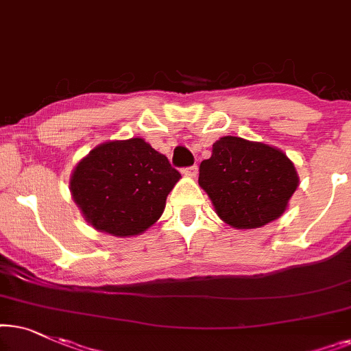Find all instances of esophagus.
<instances>
[{
	"label": "esophagus",
	"mask_w": 351,
	"mask_h": 351,
	"mask_svg": "<svg viewBox=\"0 0 351 351\" xmlns=\"http://www.w3.org/2000/svg\"><path fill=\"white\" fill-rule=\"evenodd\" d=\"M197 165H191V167H186V168H183V173L184 175H188V176H195L197 175Z\"/></svg>",
	"instance_id": "obj_1"
}]
</instances>
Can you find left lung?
<instances>
[{
	"mask_svg": "<svg viewBox=\"0 0 351 351\" xmlns=\"http://www.w3.org/2000/svg\"><path fill=\"white\" fill-rule=\"evenodd\" d=\"M199 184L223 221L252 230L281 217L298 176L279 149L224 136L213 144L212 157L200 163Z\"/></svg>",
	"mask_w": 351,
	"mask_h": 351,
	"instance_id": "obj_1",
	"label": "left lung"
}]
</instances>
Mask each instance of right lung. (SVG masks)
Returning a JSON list of instances; mask_svg holds the SVG:
<instances>
[{
	"label": "right lung",
	"mask_w": 351,
	"mask_h": 351,
	"mask_svg": "<svg viewBox=\"0 0 351 351\" xmlns=\"http://www.w3.org/2000/svg\"><path fill=\"white\" fill-rule=\"evenodd\" d=\"M163 154L141 138L101 144L73 170V200L96 230L136 236L160 218L180 180Z\"/></svg>",
	"instance_id": "1"
}]
</instances>
